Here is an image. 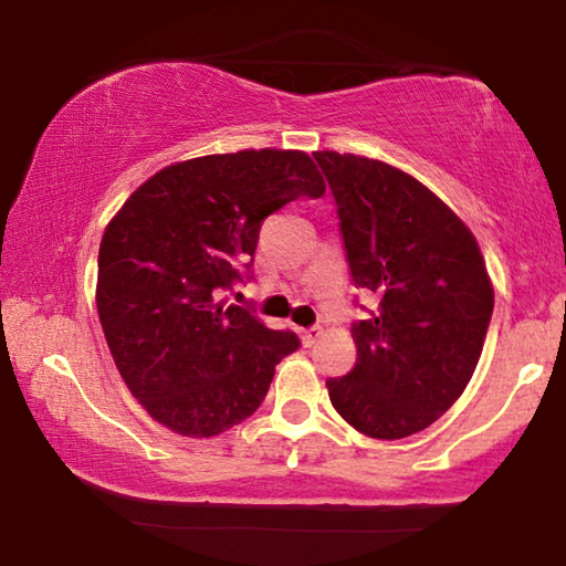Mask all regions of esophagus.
<instances>
[{"mask_svg": "<svg viewBox=\"0 0 566 566\" xmlns=\"http://www.w3.org/2000/svg\"><path fill=\"white\" fill-rule=\"evenodd\" d=\"M321 336H323L321 325H310V328H300V338H302V344H305V346H315L317 338H321Z\"/></svg>", "mask_w": 566, "mask_h": 566, "instance_id": "34e87169", "label": "esophagus"}]
</instances>
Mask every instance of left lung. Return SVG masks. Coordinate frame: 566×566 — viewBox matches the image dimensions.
Here are the masks:
<instances>
[{
  "instance_id": "left-lung-1",
  "label": "left lung",
  "mask_w": 566,
  "mask_h": 566,
  "mask_svg": "<svg viewBox=\"0 0 566 566\" xmlns=\"http://www.w3.org/2000/svg\"><path fill=\"white\" fill-rule=\"evenodd\" d=\"M352 280L379 297L354 321L356 366L325 381L338 416L395 441L436 423L472 379L495 294L469 228L418 179L374 158L317 150Z\"/></svg>"
}]
</instances>
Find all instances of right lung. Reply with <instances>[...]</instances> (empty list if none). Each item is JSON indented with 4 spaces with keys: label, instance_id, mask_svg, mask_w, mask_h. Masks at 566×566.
Masks as SVG:
<instances>
[{
    "label": "right lung",
    "instance_id": "obj_1",
    "mask_svg": "<svg viewBox=\"0 0 566 566\" xmlns=\"http://www.w3.org/2000/svg\"><path fill=\"white\" fill-rule=\"evenodd\" d=\"M323 192L302 150H238L166 166L115 214L99 245L97 313L150 418L207 439L264 402L274 366L300 338L218 294L253 280L269 214Z\"/></svg>",
    "mask_w": 566,
    "mask_h": 566
}]
</instances>
